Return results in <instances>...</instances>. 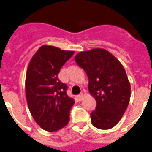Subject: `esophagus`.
I'll return each mask as SVG.
<instances>
[{"label":"esophagus","mask_w":152,"mask_h":152,"mask_svg":"<svg viewBox=\"0 0 152 152\" xmlns=\"http://www.w3.org/2000/svg\"><path fill=\"white\" fill-rule=\"evenodd\" d=\"M76 99L78 100V101H82L83 98V94H78V95H76Z\"/></svg>","instance_id":"esophagus-1"}]
</instances>
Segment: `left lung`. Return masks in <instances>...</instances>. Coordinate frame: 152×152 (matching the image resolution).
Listing matches in <instances>:
<instances>
[{
    "instance_id": "obj_1",
    "label": "left lung",
    "mask_w": 152,
    "mask_h": 152,
    "mask_svg": "<svg viewBox=\"0 0 152 152\" xmlns=\"http://www.w3.org/2000/svg\"><path fill=\"white\" fill-rule=\"evenodd\" d=\"M75 61L87 73L89 91L97 102L91 113L92 125L111 129L123 117L130 98V84L124 68L111 53L100 48L80 52Z\"/></svg>"
}]
</instances>
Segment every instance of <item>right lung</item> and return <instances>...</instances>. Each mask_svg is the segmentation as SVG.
I'll use <instances>...</instances> for the list:
<instances>
[{"mask_svg":"<svg viewBox=\"0 0 152 152\" xmlns=\"http://www.w3.org/2000/svg\"><path fill=\"white\" fill-rule=\"evenodd\" d=\"M74 55L53 46L40 47L29 62L26 94L29 112L42 129L56 131L69 121L74 100L67 95V85L58 79L64 64Z\"/></svg>","mask_w":152,"mask_h":152,"instance_id":"1","label":"right lung"}]
</instances>
